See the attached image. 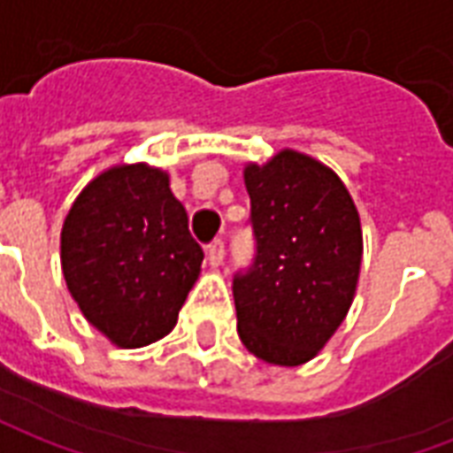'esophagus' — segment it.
<instances>
[{"mask_svg":"<svg viewBox=\"0 0 453 453\" xmlns=\"http://www.w3.org/2000/svg\"><path fill=\"white\" fill-rule=\"evenodd\" d=\"M206 257H208V265L220 266L223 265V257H226V245H223L220 240H213V242L206 247Z\"/></svg>","mask_w":453,"mask_h":453,"instance_id":"esophagus-1","label":"esophagus"}]
</instances>
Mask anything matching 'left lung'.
Segmentation results:
<instances>
[{"label":"left lung","instance_id":"1","mask_svg":"<svg viewBox=\"0 0 453 453\" xmlns=\"http://www.w3.org/2000/svg\"><path fill=\"white\" fill-rule=\"evenodd\" d=\"M252 201L255 266L235 276L237 334L257 359L301 366L347 318L359 281V211L337 172L284 148L242 169Z\"/></svg>","mask_w":453,"mask_h":453}]
</instances>
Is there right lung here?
<instances>
[{"label": "right lung", "mask_w": 453, "mask_h": 453, "mask_svg": "<svg viewBox=\"0 0 453 453\" xmlns=\"http://www.w3.org/2000/svg\"><path fill=\"white\" fill-rule=\"evenodd\" d=\"M201 262L169 174L148 162L104 169L65 216L67 291L87 323L120 349L148 347L174 330Z\"/></svg>", "instance_id": "1"}]
</instances>
